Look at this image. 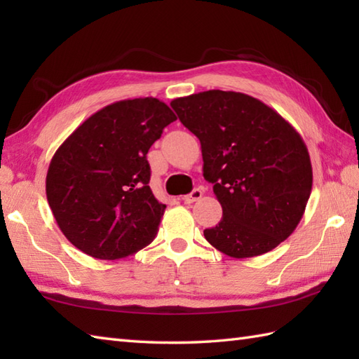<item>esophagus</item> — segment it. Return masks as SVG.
<instances>
[{
    "mask_svg": "<svg viewBox=\"0 0 359 359\" xmlns=\"http://www.w3.org/2000/svg\"><path fill=\"white\" fill-rule=\"evenodd\" d=\"M202 196H203V189H202V188H194L191 193L187 194V196L184 197V202L189 205V203H193V202H196V201H199Z\"/></svg>",
    "mask_w": 359,
    "mask_h": 359,
    "instance_id": "34e87169",
    "label": "esophagus"
}]
</instances>
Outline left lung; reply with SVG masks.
<instances>
[{
    "instance_id": "obj_1",
    "label": "left lung",
    "mask_w": 359,
    "mask_h": 359,
    "mask_svg": "<svg viewBox=\"0 0 359 359\" xmlns=\"http://www.w3.org/2000/svg\"><path fill=\"white\" fill-rule=\"evenodd\" d=\"M171 108L201 140L203 177L222 205L205 239L236 259L276 248L301 222L313 184L299 133L270 106L233 90L180 97Z\"/></svg>"
}]
</instances>
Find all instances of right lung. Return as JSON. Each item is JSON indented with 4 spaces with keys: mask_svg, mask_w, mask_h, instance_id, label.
<instances>
[{
    "mask_svg": "<svg viewBox=\"0 0 359 359\" xmlns=\"http://www.w3.org/2000/svg\"><path fill=\"white\" fill-rule=\"evenodd\" d=\"M175 118L154 97L116 102L83 121L55 151L46 196L74 247L114 261L154 241L166 205L148 185L147 154Z\"/></svg>",
    "mask_w": 359,
    "mask_h": 359,
    "instance_id": "right-lung-1",
    "label": "right lung"
}]
</instances>
